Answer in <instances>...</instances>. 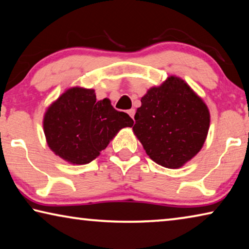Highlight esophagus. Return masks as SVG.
I'll return each mask as SVG.
<instances>
[{
  "mask_svg": "<svg viewBox=\"0 0 249 249\" xmlns=\"http://www.w3.org/2000/svg\"><path fill=\"white\" fill-rule=\"evenodd\" d=\"M128 114H129V116L132 117V119L134 120V115H135V109L134 108H130V109H128Z\"/></svg>",
  "mask_w": 249,
  "mask_h": 249,
  "instance_id": "1",
  "label": "esophagus"
}]
</instances>
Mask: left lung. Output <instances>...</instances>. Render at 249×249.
<instances>
[{"instance_id": "obj_1", "label": "left lung", "mask_w": 249, "mask_h": 249, "mask_svg": "<svg viewBox=\"0 0 249 249\" xmlns=\"http://www.w3.org/2000/svg\"><path fill=\"white\" fill-rule=\"evenodd\" d=\"M141 101L133 130L146 154L162 167H182L199 153L208 136V107L175 75L150 88Z\"/></svg>"}]
</instances>
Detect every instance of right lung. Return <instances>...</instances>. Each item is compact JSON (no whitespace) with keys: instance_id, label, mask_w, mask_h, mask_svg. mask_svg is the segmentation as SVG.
<instances>
[{"instance_id":"obj_1","label":"right lung","mask_w":249,"mask_h":249,"mask_svg":"<svg viewBox=\"0 0 249 249\" xmlns=\"http://www.w3.org/2000/svg\"><path fill=\"white\" fill-rule=\"evenodd\" d=\"M127 113L111 101H96L94 90L70 88L47 108L44 132L49 148L73 165L89 163L107 148L119 130L132 127Z\"/></svg>"}]
</instances>
